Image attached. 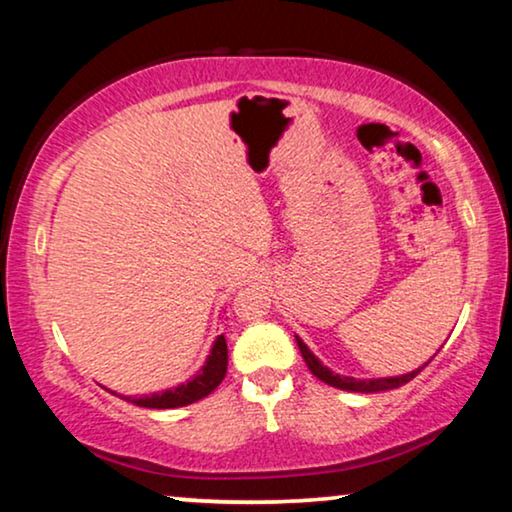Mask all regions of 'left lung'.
<instances>
[{"instance_id":"obj_1","label":"left lung","mask_w":512,"mask_h":512,"mask_svg":"<svg viewBox=\"0 0 512 512\" xmlns=\"http://www.w3.org/2000/svg\"><path fill=\"white\" fill-rule=\"evenodd\" d=\"M297 346L299 351H302V358L306 367H309L313 377H318L320 381H325V384L335 386V388H342V391H356V393H379V391H388V388H398L407 384V381H412L417 374L424 370V367H419V370H414L410 374H403V377H386V379H353V377H339V374L330 372L327 367L320 363V360L313 356L309 351V346H306L302 339L297 337Z\"/></svg>"}]
</instances>
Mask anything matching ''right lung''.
I'll use <instances>...</instances> for the list:
<instances>
[{"label": "right lung", "instance_id": "obj_1", "mask_svg": "<svg viewBox=\"0 0 512 512\" xmlns=\"http://www.w3.org/2000/svg\"><path fill=\"white\" fill-rule=\"evenodd\" d=\"M227 363H229L227 342H224V335H220L217 337V342L213 344V351H210L206 365L201 367V372L196 374L192 381L173 388V391L142 395V398H126V400L140 407H152V410H173V407L192 405L196 400L206 398V395L213 393L215 388L222 384L224 374H227Z\"/></svg>", "mask_w": 512, "mask_h": 512}]
</instances>
